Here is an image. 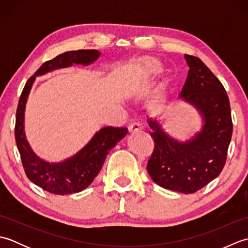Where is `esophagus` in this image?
Masks as SVG:
<instances>
[{"instance_id":"obj_1","label":"esophagus","mask_w":248,"mask_h":248,"mask_svg":"<svg viewBox=\"0 0 248 248\" xmlns=\"http://www.w3.org/2000/svg\"><path fill=\"white\" fill-rule=\"evenodd\" d=\"M128 130H129V133H135V132H138V131L140 130V125L139 124L134 123V124L129 125Z\"/></svg>"}]
</instances>
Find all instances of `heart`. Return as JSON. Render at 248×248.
Wrapping results in <instances>:
<instances>
[{"label":"heart","mask_w":248,"mask_h":248,"mask_svg":"<svg viewBox=\"0 0 248 248\" xmlns=\"http://www.w3.org/2000/svg\"><path fill=\"white\" fill-rule=\"evenodd\" d=\"M164 71L163 62L155 56H141L131 62L128 68L127 76L124 80V88L129 93L143 89L159 78ZM166 83L162 82L155 88L154 99L155 101L163 97L165 92Z\"/></svg>","instance_id":"1"}]
</instances>
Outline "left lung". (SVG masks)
Masks as SVG:
<instances>
[{
	"label": "left lung",
	"mask_w": 248,
	"mask_h": 248,
	"mask_svg": "<svg viewBox=\"0 0 248 248\" xmlns=\"http://www.w3.org/2000/svg\"><path fill=\"white\" fill-rule=\"evenodd\" d=\"M189 68L179 98L197 110L202 125L189 140H178L156 118H148L155 140L147 164L160 186L184 194L197 192L223 170L232 135L230 103L222 83L198 57L184 55Z\"/></svg>",
	"instance_id": "left-lung-1"
}]
</instances>
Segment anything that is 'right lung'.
I'll return each mask as SVG.
<instances>
[{"instance_id":"obj_1","label":"right lung","mask_w":248,"mask_h":248,"mask_svg":"<svg viewBox=\"0 0 248 248\" xmlns=\"http://www.w3.org/2000/svg\"><path fill=\"white\" fill-rule=\"evenodd\" d=\"M101 53L98 50L68 51L46 62L33 77H31L21 93L17 114H16L15 136L24 171L30 180L45 191L67 195L78 193L91 186L97 177L108 155L119 140L128 133L127 128L104 127L97 131L92 140L68 159L50 163L37 155L31 148L24 132L25 105L36 77H41L48 72L62 68L71 67L73 64L88 66L96 62Z\"/></svg>"}]
</instances>
